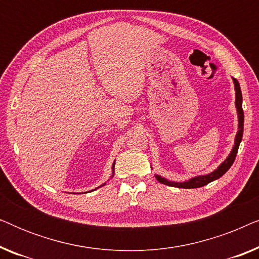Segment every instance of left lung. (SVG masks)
Masks as SVG:
<instances>
[{
  "label": "left lung",
  "instance_id": "8db88e82",
  "mask_svg": "<svg viewBox=\"0 0 259 259\" xmlns=\"http://www.w3.org/2000/svg\"><path fill=\"white\" fill-rule=\"evenodd\" d=\"M233 83H235V90H236V108H237V113H238V133L236 136V140H235V146H233L231 153L229 154V157L225 159L224 162L219 166L217 169H214L213 172H211L210 175L206 176H199V177H194V178L187 180V182L184 183H175V182H168L167 179L162 178L160 176H155V178L159 183L164 184V185H168V186H175V187H180V189H197V187H201L207 185L208 183L213 182V180L221 178L223 175H225L228 172V169L231 167L233 161H235L237 152H238L239 148V144L242 141L243 138V128H244V112H243V107H242V92H240V86L239 82L237 79H233Z\"/></svg>",
  "mask_w": 259,
  "mask_h": 259
}]
</instances>
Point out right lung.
Returning <instances> with one entry per match:
<instances>
[{
	"mask_svg": "<svg viewBox=\"0 0 259 259\" xmlns=\"http://www.w3.org/2000/svg\"><path fill=\"white\" fill-rule=\"evenodd\" d=\"M114 165H115V164H113V169H114ZM104 185H105V184H104Z\"/></svg>",
	"mask_w": 259,
	"mask_h": 259,
	"instance_id": "obj_1",
	"label": "right lung"
}]
</instances>
